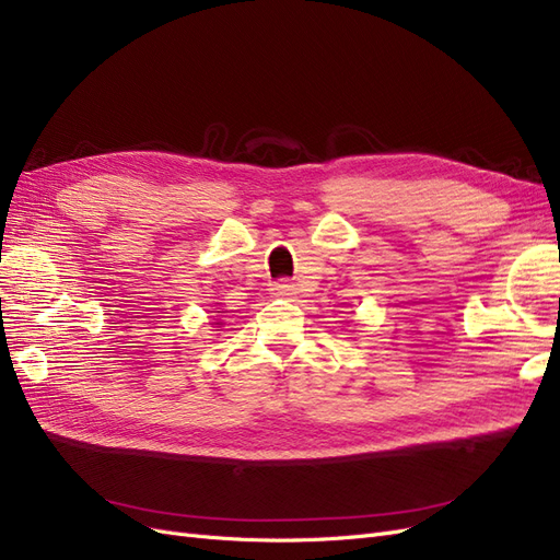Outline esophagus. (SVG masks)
Here are the masks:
<instances>
[{
    "label": "esophagus",
    "instance_id": "obj_1",
    "mask_svg": "<svg viewBox=\"0 0 560 560\" xmlns=\"http://www.w3.org/2000/svg\"><path fill=\"white\" fill-rule=\"evenodd\" d=\"M272 291H275V295H293V293H295V288H293V283H291V281L279 279V281H275V283H272Z\"/></svg>",
    "mask_w": 560,
    "mask_h": 560
}]
</instances>
